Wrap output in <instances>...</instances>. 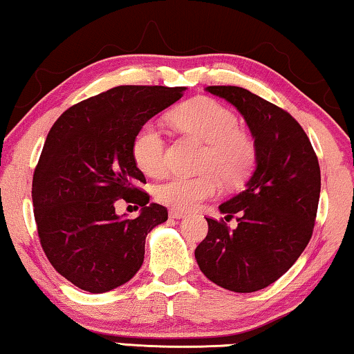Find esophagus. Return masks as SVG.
I'll list each match as a JSON object with an SVG mask.
<instances>
[{"mask_svg":"<svg viewBox=\"0 0 354 354\" xmlns=\"http://www.w3.org/2000/svg\"><path fill=\"white\" fill-rule=\"evenodd\" d=\"M169 217L176 218V220L183 218V217H185V212H180V211H176V209H171V211H169Z\"/></svg>","mask_w":354,"mask_h":354,"instance_id":"obj_1","label":"esophagus"}]
</instances>
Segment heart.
Returning <instances> with one entry per match:
<instances>
[{
	"instance_id": "b5f03b06",
	"label": "heart",
	"mask_w": 354,
	"mask_h": 354,
	"mask_svg": "<svg viewBox=\"0 0 354 354\" xmlns=\"http://www.w3.org/2000/svg\"><path fill=\"white\" fill-rule=\"evenodd\" d=\"M169 120L182 134L206 143L199 176H172L156 187V199L176 211H189L220 192V178L239 185L254 171L257 147L252 136L239 129L238 116L209 97H194L177 106ZM132 158L150 177L166 171V140L155 122L142 124L132 139Z\"/></svg>"
}]
</instances>
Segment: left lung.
I'll return each mask as SVG.
<instances>
[{
	"label": "left lung",
	"mask_w": 354,
	"mask_h": 354,
	"mask_svg": "<svg viewBox=\"0 0 354 354\" xmlns=\"http://www.w3.org/2000/svg\"><path fill=\"white\" fill-rule=\"evenodd\" d=\"M244 116L255 147V171L243 192L220 204L225 220L206 218L207 236L194 250L199 270L220 288H268L304 252L313 234L321 171L311 142L288 111L238 86H209Z\"/></svg>",
	"instance_id": "8db88e82"
}]
</instances>
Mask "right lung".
Listing matches in <instances>:
<instances>
[{
    "label": "right lung",
    "mask_w": 354,
    "mask_h": 354,
    "mask_svg": "<svg viewBox=\"0 0 354 354\" xmlns=\"http://www.w3.org/2000/svg\"><path fill=\"white\" fill-rule=\"evenodd\" d=\"M183 91L118 86L70 106L50 127L33 174L35 222L46 257L76 288L102 294L140 270L147 234L166 222L167 209L148 204L140 189L147 180L132 139ZM118 201L140 205V217L120 218Z\"/></svg>",
    "instance_id": "right-lung-1"
}]
</instances>
